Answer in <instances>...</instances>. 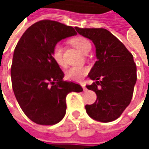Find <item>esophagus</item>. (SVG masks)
I'll return each mask as SVG.
<instances>
[{"instance_id": "1", "label": "esophagus", "mask_w": 149, "mask_h": 149, "mask_svg": "<svg viewBox=\"0 0 149 149\" xmlns=\"http://www.w3.org/2000/svg\"><path fill=\"white\" fill-rule=\"evenodd\" d=\"M81 85L82 86V88H83V89H84V91H86V88H85V84H84V83H81Z\"/></svg>"}]
</instances>
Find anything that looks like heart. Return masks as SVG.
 Listing matches in <instances>:
<instances>
[{"instance_id":"obj_1","label":"heart","mask_w":149,"mask_h":149,"mask_svg":"<svg viewBox=\"0 0 149 149\" xmlns=\"http://www.w3.org/2000/svg\"><path fill=\"white\" fill-rule=\"evenodd\" d=\"M75 48L81 51L84 54H87L91 49V43L86 38L83 37H76L70 40ZM52 57L54 61L60 66H64L65 62L63 60V48L61 45L56 44L53 46L52 49ZM88 73V68L84 67H72L68 68L65 72V77L68 80L74 81H79L82 80Z\"/></svg>"}]
</instances>
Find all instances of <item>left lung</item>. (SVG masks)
Returning <instances> with one entry per match:
<instances>
[{
	"label": "left lung",
	"mask_w": 149,
	"mask_h": 149,
	"mask_svg": "<svg viewBox=\"0 0 149 149\" xmlns=\"http://www.w3.org/2000/svg\"><path fill=\"white\" fill-rule=\"evenodd\" d=\"M75 29L96 47L97 61L88 73L95 82L86 87L96 93L97 100L85 105L86 112L97 121H113L131 102L137 77L133 56L107 29Z\"/></svg>",
	"instance_id": "1"
}]
</instances>
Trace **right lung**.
<instances>
[{
    "label": "right lung",
    "mask_w": 149,
    "mask_h": 149,
    "mask_svg": "<svg viewBox=\"0 0 149 149\" xmlns=\"http://www.w3.org/2000/svg\"><path fill=\"white\" fill-rule=\"evenodd\" d=\"M74 35L72 26L43 20L31 25L15 48L11 66L13 93L22 111L36 124H57L66 112V96L83 91L80 84L63 81L64 72L52 57L53 46Z\"/></svg>",
    "instance_id": "add662e5"
}]
</instances>
